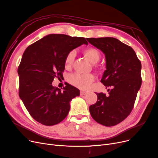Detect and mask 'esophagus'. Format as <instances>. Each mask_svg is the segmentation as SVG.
<instances>
[{
    "label": "esophagus",
    "mask_w": 158,
    "mask_h": 158,
    "mask_svg": "<svg viewBox=\"0 0 158 158\" xmlns=\"http://www.w3.org/2000/svg\"><path fill=\"white\" fill-rule=\"evenodd\" d=\"M87 94L88 92H85V91H80V95H84Z\"/></svg>",
    "instance_id": "1"
}]
</instances>
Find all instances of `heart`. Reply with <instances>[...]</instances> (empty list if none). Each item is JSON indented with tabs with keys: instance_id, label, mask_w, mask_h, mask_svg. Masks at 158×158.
I'll list each match as a JSON object with an SVG mask.
<instances>
[{
	"instance_id": "1",
	"label": "heart",
	"mask_w": 158,
	"mask_h": 158,
	"mask_svg": "<svg viewBox=\"0 0 158 158\" xmlns=\"http://www.w3.org/2000/svg\"><path fill=\"white\" fill-rule=\"evenodd\" d=\"M84 55L92 63H96L100 59L99 52L95 48H88L84 51ZM74 52L70 51L66 55L65 64L70 66L74 59ZM69 82L75 87L80 89H86L91 83L94 80V76L92 74H81L78 73L72 74L68 77Z\"/></svg>"
}]
</instances>
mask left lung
Returning a JSON list of instances; mask_svg holds the SVG:
<instances>
[{"label": "left lung", "instance_id": "8db88e82", "mask_svg": "<svg viewBox=\"0 0 158 158\" xmlns=\"http://www.w3.org/2000/svg\"><path fill=\"white\" fill-rule=\"evenodd\" d=\"M87 40L106 56V70L101 82L109 95L96 93L98 100L89 107L92 118L106 127L120 123L134 107L142 84L140 60L132 47L114 37L87 38Z\"/></svg>", "mask_w": 158, "mask_h": 158}]
</instances>
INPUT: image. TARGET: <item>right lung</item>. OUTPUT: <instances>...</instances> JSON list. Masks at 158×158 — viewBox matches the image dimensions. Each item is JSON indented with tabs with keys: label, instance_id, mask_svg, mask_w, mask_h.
<instances>
[{
	"label": "right lung",
	"instance_id": "add662e5",
	"mask_svg": "<svg viewBox=\"0 0 158 158\" xmlns=\"http://www.w3.org/2000/svg\"><path fill=\"white\" fill-rule=\"evenodd\" d=\"M84 44L88 45L84 37L50 34L23 52L18 69L19 96L30 115L42 125L52 126L63 121L70 101L80 95V90L69 84L61 91L52 82L63 76L69 52Z\"/></svg>",
	"mask_w": 158,
	"mask_h": 158
}]
</instances>
